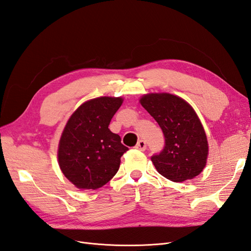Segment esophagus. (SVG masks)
Listing matches in <instances>:
<instances>
[{
	"instance_id": "1",
	"label": "esophagus",
	"mask_w": 251,
	"mask_h": 251,
	"mask_svg": "<svg viewBox=\"0 0 251 251\" xmlns=\"http://www.w3.org/2000/svg\"><path fill=\"white\" fill-rule=\"evenodd\" d=\"M135 148L137 149V150H139V151H144V150L147 149V142L141 139V140H139V141L137 142V144H136Z\"/></svg>"
}]
</instances>
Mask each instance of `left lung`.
<instances>
[{
  "label": "left lung",
  "mask_w": 251,
  "mask_h": 251,
  "mask_svg": "<svg viewBox=\"0 0 251 251\" xmlns=\"http://www.w3.org/2000/svg\"><path fill=\"white\" fill-rule=\"evenodd\" d=\"M140 104L161 127L165 146L151 157L157 172L173 182L192 180L207 162L208 141L200 118L183 98L171 93H148Z\"/></svg>",
  "instance_id": "obj_1"
}]
</instances>
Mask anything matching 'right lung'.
Instances as JSON below:
<instances>
[{
    "instance_id": "add662e5",
    "label": "right lung",
    "mask_w": 251,
    "mask_h": 251,
    "mask_svg": "<svg viewBox=\"0 0 251 251\" xmlns=\"http://www.w3.org/2000/svg\"><path fill=\"white\" fill-rule=\"evenodd\" d=\"M123 97L100 96L81 103L60 135L57 161L64 176L78 189H97L115 176L128 150L110 131Z\"/></svg>"
}]
</instances>
